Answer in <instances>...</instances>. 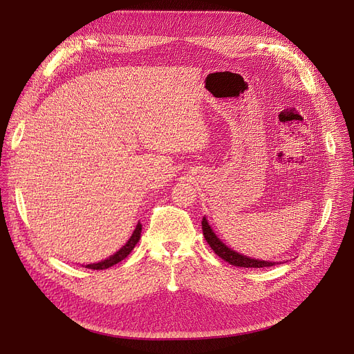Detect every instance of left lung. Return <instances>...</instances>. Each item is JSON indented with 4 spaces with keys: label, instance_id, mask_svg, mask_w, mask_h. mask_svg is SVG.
Listing matches in <instances>:
<instances>
[{
    "label": "left lung",
    "instance_id": "left-lung-1",
    "mask_svg": "<svg viewBox=\"0 0 354 354\" xmlns=\"http://www.w3.org/2000/svg\"><path fill=\"white\" fill-rule=\"evenodd\" d=\"M202 232L203 236H205L207 243L209 244V247L214 250V252L221 257L224 261L230 263L231 266L235 267H244V268H264V267H272L275 266V263L271 261H263V259H255L247 255L239 254L231 248H228L222 241L215 235V232L212 231V228L209 227L207 218L203 216L202 219ZM278 264V263H277Z\"/></svg>",
    "mask_w": 354,
    "mask_h": 354
}]
</instances>
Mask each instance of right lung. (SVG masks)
Masks as SVG:
<instances>
[{
    "label": "right lung",
    "instance_id": "add662e5",
    "mask_svg": "<svg viewBox=\"0 0 354 354\" xmlns=\"http://www.w3.org/2000/svg\"><path fill=\"white\" fill-rule=\"evenodd\" d=\"M140 232H142V224L139 222V224L136 225V230H135L133 234H132V236L129 238L127 243H126L116 254L109 257L107 259H103V261H100V263L87 264L86 268H90V270H106V268H109V267H111V266H115V264L120 263L122 259H124L130 252H132V250L135 248V245L139 243Z\"/></svg>",
    "mask_w": 354,
    "mask_h": 354
}]
</instances>
